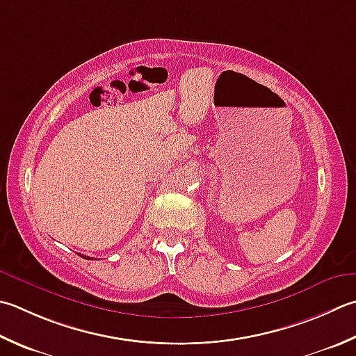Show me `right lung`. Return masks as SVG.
Masks as SVG:
<instances>
[{
    "label": "right lung",
    "instance_id": "right-lung-1",
    "mask_svg": "<svg viewBox=\"0 0 356 356\" xmlns=\"http://www.w3.org/2000/svg\"><path fill=\"white\" fill-rule=\"evenodd\" d=\"M80 256H83V254H80ZM83 257H85V259H89V256H83Z\"/></svg>",
    "mask_w": 356,
    "mask_h": 356
}]
</instances>
